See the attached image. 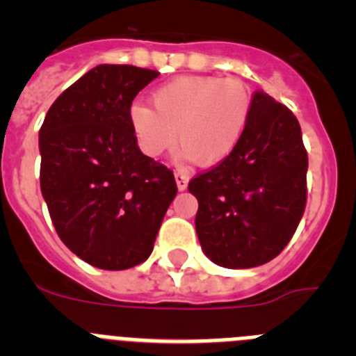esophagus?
Instances as JSON below:
<instances>
[{"label": "esophagus", "mask_w": 356, "mask_h": 356, "mask_svg": "<svg viewBox=\"0 0 356 356\" xmlns=\"http://www.w3.org/2000/svg\"><path fill=\"white\" fill-rule=\"evenodd\" d=\"M175 178H176V185H178V188H180V191H185L188 185V178H191L188 172L184 171V169H178V171L175 172Z\"/></svg>", "instance_id": "obj_1"}]
</instances>
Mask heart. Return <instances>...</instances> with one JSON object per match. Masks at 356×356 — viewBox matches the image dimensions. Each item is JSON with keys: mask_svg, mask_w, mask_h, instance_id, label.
<instances>
[{"mask_svg": "<svg viewBox=\"0 0 356 356\" xmlns=\"http://www.w3.org/2000/svg\"><path fill=\"white\" fill-rule=\"evenodd\" d=\"M153 108L134 103L128 110L140 151L159 156L176 135L187 159L216 165L228 159L244 137L251 115V94L238 78L180 76L151 94Z\"/></svg>", "mask_w": 356, "mask_h": 356, "instance_id": "heart-1", "label": "heart"}]
</instances>
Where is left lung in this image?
Segmentation results:
<instances>
[{
    "label": "left lung",
    "mask_w": 356,
    "mask_h": 356,
    "mask_svg": "<svg viewBox=\"0 0 356 356\" xmlns=\"http://www.w3.org/2000/svg\"><path fill=\"white\" fill-rule=\"evenodd\" d=\"M237 149L188 181L197 197L196 232L213 264L248 269L278 257L307 205L308 155L300 122L257 90Z\"/></svg>",
    "instance_id": "1"
}]
</instances>
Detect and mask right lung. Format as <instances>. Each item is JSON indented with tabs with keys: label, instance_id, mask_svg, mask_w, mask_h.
Segmentation results:
<instances>
[{
	"label": "right lung",
	"instance_id": "add662e5",
	"mask_svg": "<svg viewBox=\"0 0 356 356\" xmlns=\"http://www.w3.org/2000/svg\"><path fill=\"white\" fill-rule=\"evenodd\" d=\"M159 71L103 64L56 97L39 131L40 191L65 246L121 271L153 251L175 175L137 146L128 110Z\"/></svg>",
	"mask_w": 356,
	"mask_h": 356
}]
</instances>
